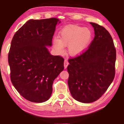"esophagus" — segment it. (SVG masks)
Masks as SVG:
<instances>
[{
	"label": "esophagus",
	"instance_id": "obj_1",
	"mask_svg": "<svg viewBox=\"0 0 124 124\" xmlns=\"http://www.w3.org/2000/svg\"><path fill=\"white\" fill-rule=\"evenodd\" d=\"M68 64H69V63L68 62V61H67V60H65L64 62V67L65 69L67 68V67L68 66Z\"/></svg>",
	"mask_w": 124,
	"mask_h": 124
}]
</instances>
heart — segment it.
Masks as SVG:
<instances>
[{
  "label": "heart",
  "instance_id": "b5f03b06",
  "mask_svg": "<svg viewBox=\"0 0 124 124\" xmlns=\"http://www.w3.org/2000/svg\"><path fill=\"white\" fill-rule=\"evenodd\" d=\"M92 39V32L89 28L78 26H68L59 33V38H54L52 44L58 53L64 52L67 46L68 52L72 56L83 53L89 47Z\"/></svg>",
  "mask_w": 124,
  "mask_h": 124
}]
</instances>
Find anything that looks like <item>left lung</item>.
<instances>
[{
	"label": "left lung",
	"instance_id": "8db88e82",
	"mask_svg": "<svg viewBox=\"0 0 124 124\" xmlns=\"http://www.w3.org/2000/svg\"><path fill=\"white\" fill-rule=\"evenodd\" d=\"M95 37L85 52L68 60V84L72 97L84 103L101 97L115 76L116 50L112 37L103 27L90 22Z\"/></svg>",
	"mask_w": 124,
	"mask_h": 124
}]
</instances>
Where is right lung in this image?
Listing matches in <instances>:
<instances>
[{"label":"right lung","instance_id":"right-lung-1","mask_svg":"<svg viewBox=\"0 0 124 124\" xmlns=\"http://www.w3.org/2000/svg\"><path fill=\"white\" fill-rule=\"evenodd\" d=\"M56 18L29 20L17 31L8 55L12 85L25 99L35 103L51 97L54 80L64 70V59L50 54Z\"/></svg>","mask_w":124,"mask_h":124}]
</instances>
